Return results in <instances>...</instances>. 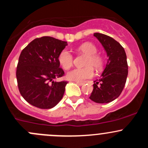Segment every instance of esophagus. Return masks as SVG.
I'll return each mask as SVG.
<instances>
[{
	"instance_id": "1",
	"label": "esophagus",
	"mask_w": 148,
	"mask_h": 148,
	"mask_svg": "<svg viewBox=\"0 0 148 148\" xmlns=\"http://www.w3.org/2000/svg\"><path fill=\"white\" fill-rule=\"evenodd\" d=\"M76 83H77L78 85H80V86H82V85H83L84 84V82H76Z\"/></svg>"
}]
</instances>
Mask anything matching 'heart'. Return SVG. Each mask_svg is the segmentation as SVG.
<instances>
[{"mask_svg": "<svg viewBox=\"0 0 148 148\" xmlns=\"http://www.w3.org/2000/svg\"><path fill=\"white\" fill-rule=\"evenodd\" d=\"M78 50L86 55L84 62V66H86L84 68L73 69L67 73L66 77L71 81L83 82L85 80L93 77L94 70L92 66L96 69H99L102 67V59L99 55L96 54L97 49L92 43H84L79 46ZM58 60L60 65L64 69H68L73 64L72 55L66 49H64L59 53Z\"/></svg>", "mask_w": 148, "mask_h": 148, "instance_id": "obj_1", "label": "heart"}]
</instances>
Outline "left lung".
I'll return each mask as SVG.
<instances>
[{"instance_id":"left-lung-1","label":"left lung","mask_w":148,"mask_h":148,"mask_svg":"<svg viewBox=\"0 0 148 148\" xmlns=\"http://www.w3.org/2000/svg\"><path fill=\"white\" fill-rule=\"evenodd\" d=\"M94 36L102 44L108 59L102 76L94 82L89 99L99 104L109 103L117 99L122 92L128 74L125 49L119 42L105 34L95 33Z\"/></svg>"}]
</instances>
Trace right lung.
Here are the masks:
<instances>
[{"mask_svg": "<svg viewBox=\"0 0 148 148\" xmlns=\"http://www.w3.org/2000/svg\"><path fill=\"white\" fill-rule=\"evenodd\" d=\"M66 46V41L43 36L33 40L21 53L16 69L18 86L31 105L51 109L63 97L68 82L53 79L64 74L58 56Z\"/></svg>", "mask_w": 148, "mask_h": 148, "instance_id": "right-lung-1", "label": "right lung"}]
</instances>
